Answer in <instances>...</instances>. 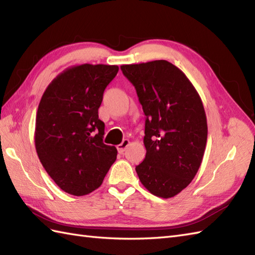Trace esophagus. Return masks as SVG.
<instances>
[{
  "label": "esophagus",
  "mask_w": 255,
  "mask_h": 255,
  "mask_svg": "<svg viewBox=\"0 0 255 255\" xmlns=\"http://www.w3.org/2000/svg\"><path fill=\"white\" fill-rule=\"evenodd\" d=\"M128 144H129V140L128 139H123V141L120 144H118V146H117V149H118V152L119 153L125 152Z\"/></svg>",
  "instance_id": "34e87169"
}]
</instances>
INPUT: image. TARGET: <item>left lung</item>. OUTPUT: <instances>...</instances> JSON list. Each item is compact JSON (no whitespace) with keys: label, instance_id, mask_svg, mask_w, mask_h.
Listing matches in <instances>:
<instances>
[{"label":"left lung","instance_id":"left-lung-1","mask_svg":"<svg viewBox=\"0 0 255 255\" xmlns=\"http://www.w3.org/2000/svg\"><path fill=\"white\" fill-rule=\"evenodd\" d=\"M121 71L146 116L147 152L136 173L151 194L174 197L193 180L203 161L208 128L201 96L168 61L121 65Z\"/></svg>","mask_w":255,"mask_h":255}]
</instances>
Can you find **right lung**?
<instances>
[{"label":"right lung","instance_id":"add662e5","mask_svg":"<svg viewBox=\"0 0 255 255\" xmlns=\"http://www.w3.org/2000/svg\"><path fill=\"white\" fill-rule=\"evenodd\" d=\"M118 71L105 64L66 68L39 102L34 134L38 159L68 194L82 196L98 189L117 159L116 147L103 142L105 125L99 108Z\"/></svg>","mask_w":255,"mask_h":255}]
</instances>
